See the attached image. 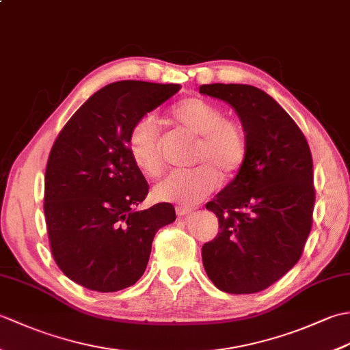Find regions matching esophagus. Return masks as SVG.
Segmentation results:
<instances>
[{"instance_id": "1", "label": "esophagus", "mask_w": 350, "mask_h": 350, "mask_svg": "<svg viewBox=\"0 0 350 350\" xmlns=\"http://www.w3.org/2000/svg\"><path fill=\"white\" fill-rule=\"evenodd\" d=\"M194 211V207L187 206V204H177L176 206V213L179 215V217H183V215H188Z\"/></svg>"}]
</instances>
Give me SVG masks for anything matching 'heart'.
Listing matches in <instances>:
<instances>
[{
  "label": "heart",
  "mask_w": 350,
  "mask_h": 350,
  "mask_svg": "<svg viewBox=\"0 0 350 350\" xmlns=\"http://www.w3.org/2000/svg\"><path fill=\"white\" fill-rule=\"evenodd\" d=\"M167 123L176 132L197 138L192 163L200 165L174 171L153 189L162 202L196 204L224 180L242 170L248 156V135L236 118L226 117L219 105L200 98H187L170 109ZM129 154L137 168L147 177L161 176L163 154L158 124L144 117L132 126L128 137Z\"/></svg>",
  "instance_id": "obj_1"
}]
</instances>
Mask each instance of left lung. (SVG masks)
<instances>
[{
	"label": "left lung",
	"instance_id": "8db88e82",
	"mask_svg": "<svg viewBox=\"0 0 350 350\" xmlns=\"http://www.w3.org/2000/svg\"><path fill=\"white\" fill-rule=\"evenodd\" d=\"M200 93L234 108L248 156L206 204L219 233L202 250L207 277L226 293H257L301 258L313 226V158L299 126L269 94L247 84H207Z\"/></svg>",
	"mask_w": 350,
	"mask_h": 350
}]
</instances>
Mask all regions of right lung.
<instances>
[{
    "label": "right lung",
    "instance_id": "1",
    "mask_svg": "<svg viewBox=\"0 0 350 350\" xmlns=\"http://www.w3.org/2000/svg\"><path fill=\"white\" fill-rule=\"evenodd\" d=\"M179 84L118 81L96 92L58 133L44 173L52 257L66 277L96 292L131 287L144 273L156 232L176 219L171 203L135 211L148 183L133 163L132 126Z\"/></svg>",
    "mask_w": 350,
    "mask_h": 350
}]
</instances>
